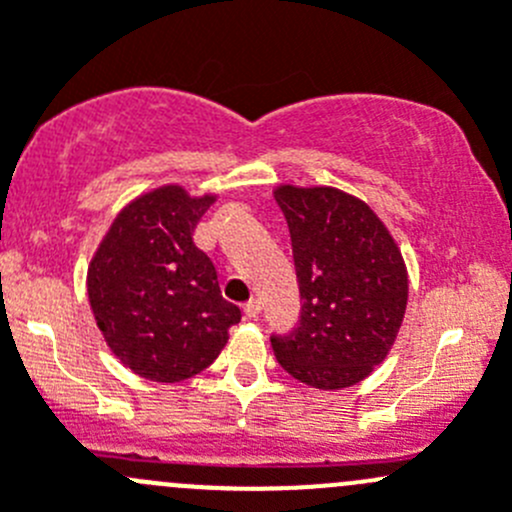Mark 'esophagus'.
Listing matches in <instances>:
<instances>
[{"instance_id":"esophagus-1","label":"esophagus","mask_w":512,"mask_h":512,"mask_svg":"<svg viewBox=\"0 0 512 512\" xmlns=\"http://www.w3.org/2000/svg\"><path fill=\"white\" fill-rule=\"evenodd\" d=\"M260 312H262V302H260V299H250V302L245 304V317L247 319H255Z\"/></svg>"}]
</instances>
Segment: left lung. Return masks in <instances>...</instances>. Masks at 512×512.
<instances>
[{
	"label": "left lung",
	"mask_w": 512,
	"mask_h": 512,
	"mask_svg": "<svg viewBox=\"0 0 512 512\" xmlns=\"http://www.w3.org/2000/svg\"><path fill=\"white\" fill-rule=\"evenodd\" d=\"M292 237L302 317L272 352L322 391L359 384L391 352L409 302V272L379 215L329 185L275 188Z\"/></svg>",
	"instance_id": "left-lung-1"
}]
</instances>
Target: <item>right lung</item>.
I'll return each mask as SVG.
<instances>
[{
  "mask_svg": "<svg viewBox=\"0 0 512 512\" xmlns=\"http://www.w3.org/2000/svg\"><path fill=\"white\" fill-rule=\"evenodd\" d=\"M215 193L160 185L133 198L98 242L86 272L108 349L143 379L175 384L208 369L240 322L193 230Z\"/></svg>",
  "mask_w": 512,
  "mask_h": 512,
  "instance_id": "obj_1",
  "label": "right lung"
}]
</instances>
